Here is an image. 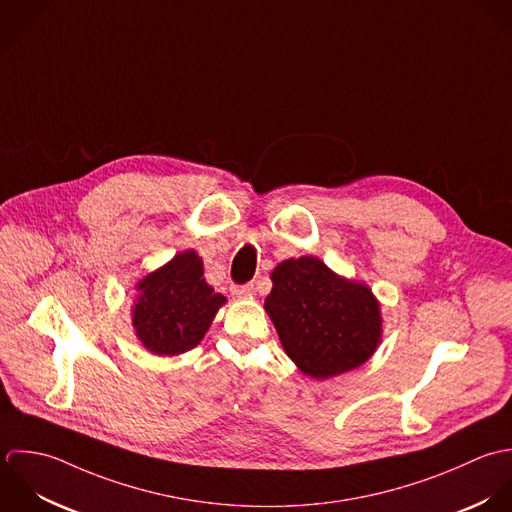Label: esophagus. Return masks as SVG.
Listing matches in <instances>:
<instances>
[{
    "mask_svg": "<svg viewBox=\"0 0 512 512\" xmlns=\"http://www.w3.org/2000/svg\"><path fill=\"white\" fill-rule=\"evenodd\" d=\"M232 296L234 298H250L254 294V284H244V286H232Z\"/></svg>",
    "mask_w": 512,
    "mask_h": 512,
    "instance_id": "obj_1",
    "label": "esophagus"
}]
</instances>
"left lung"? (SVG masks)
Returning a JSON list of instances; mask_svg holds the SVG:
<instances>
[{
	"label": "left lung",
	"mask_w": 512,
	"mask_h": 512,
	"mask_svg": "<svg viewBox=\"0 0 512 512\" xmlns=\"http://www.w3.org/2000/svg\"><path fill=\"white\" fill-rule=\"evenodd\" d=\"M264 300L286 355L314 379L363 365L379 347L383 318L365 282L336 274L316 256L280 262Z\"/></svg>",
	"instance_id": "1"
}]
</instances>
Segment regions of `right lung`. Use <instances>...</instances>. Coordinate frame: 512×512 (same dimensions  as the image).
Listing matches in <instances>:
<instances>
[{"mask_svg": "<svg viewBox=\"0 0 512 512\" xmlns=\"http://www.w3.org/2000/svg\"><path fill=\"white\" fill-rule=\"evenodd\" d=\"M135 290L131 306L135 336L159 357L196 347L226 304V298L206 282L202 258L192 248L145 274Z\"/></svg>", "mask_w": 512, "mask_h": 512, "instance_id": "add662e5", "label": "right lung"}]
</instances>
